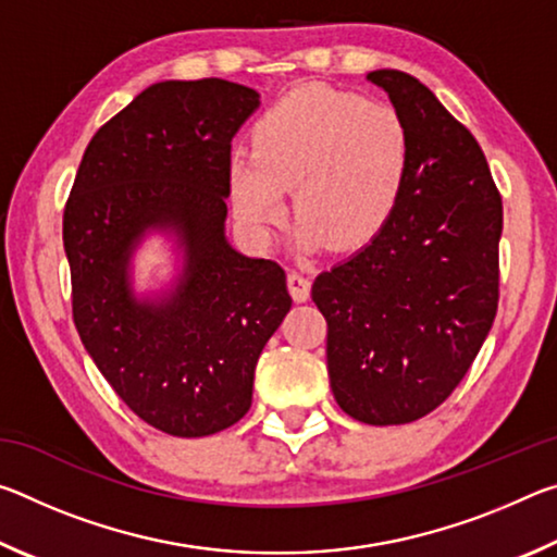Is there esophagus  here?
<instances>
[{
  "label": "esophagus",
  "mask_w": 557,
  "mask_h": 557,
  "mask_svg": "<svg viewBox=\"0 0 557 557\" xmlns=\"http://www.w3.org/2000/svg\"><path fill=\"white\" fill-rule=\"evenodd\" d=\"M287 289L295 301H307L309 292H312V282H309V277L301 275V272L292 270L287 275Z\"/></svg>",
  "instance_id": "esophagus-1"
}]
</instances>
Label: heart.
I'll return each mask as SVG.
<instances>
[{"label": "heart", "instance_id": "obj_1", "mask_svg": "<svg viewBox=\"0 0 557 557\" xmlns=\"http://www.w3.org/2000/svg\"><path fill=\"white\" fill-rule=\"evenodd\" d=\"M410 132L385 102L319 83L272 102L252 125V154L228 166L235 215L272 238L295 191L297 245L358 250L391 221L410 169Z\"/></svg>", "mask_w": 557, "mask_h": 557}]
</instances>
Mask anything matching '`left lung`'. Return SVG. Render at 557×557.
Here are the masks:
<instances>
[{"mask_svg": "<svg viewBox=\"0 0 557 557\" xmlns=\"http://www.w3.org/2000/svg\"><path fill=\"white\" fill-rule=\"evenodd\" d=\"M410 132V169L391 221L312 299L326 319L334 398L366 425H405L445 403L498 307L502 194L474 135L403 71L366 75Z\"/></svg>", "mask_w": 557, "mask_h": 557, "instance_id": "left-lung-1", "label": "left lung"}]
</instances>
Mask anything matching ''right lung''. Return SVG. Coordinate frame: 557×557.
Instances as JSON below:
<instances>
[{
    "instance_id": "obj_1",
    "label": "right lung",
    "mask_w": 557,
    "mask_h": 557,
    "mask_svg": "<svg viewBox=\"0 0 557 557\" xmlns=\"http://www.w3.org/2000/svg\"><path fill=\"white\" fill-rule=\"evenodd\" d=\"M258 106L221 78L154 83L92 135L65 201L81 342L122 403L174 437L213 435L250 410L258 358L292 307L285 270L225 240L231 139ZM149 227L185 248L162 300L128 285Z\"/></svg>"
}]
</instances>
